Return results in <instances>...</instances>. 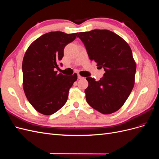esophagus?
<instances>
[{
    "mask_svg": "<svg viewBox=\"0 0 159 159\" xmlns=\"http://www.w3.org/2000/svg\"><path fill=\"white\" fill-rule=\"evenodd\" d=\"M78 78L80 79H80H82L83 77H81L80 75H78Z\"/></svg>",
    "mask_w": 159,
    "mask_h": 159,
    "instance_id": "esophagus-1",
    "label": "esophagus"
}]
</instances>
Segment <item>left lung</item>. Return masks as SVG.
Here are the masks:
<instances>
[{"label": "left lung", "instance_id": "1", "mask_svg": "<svg viewBox=\"0 0 159 159\" xmlns=\"http://www.w3.org/2000/svg\"><path fill=\"white\" fill-rule=\"evenodd\" d=\"M89 59L103 68L100 80L88 77L85 89L90 106L103 114H111L121 108L134 84L136 63L131 48L121 37L107 30L78 33Z\"/></svg>", "mask_w": 159, "mask_h": 159}]
</instances>
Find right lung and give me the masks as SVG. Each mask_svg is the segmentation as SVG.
Wrapping results in <instances>:
<instances>
[{
  "label": "right lung",
  "mask_w": 159,
  "mask_h": 159,
  "mask_svg": "<svg viewBox=\"0 0 159 159\" xmlns=\"http://www.w3.org/2000/svg\"><path fill=\"white\" fill-rule=\"evenodd\" d=\"M78 33L57 31L41 36L28 47L22 61L23 89L32 107L38 112L50 115L64 106L69 89L78 75L57 73L64 49ZM61 66L62 64H60Z\"/></svg>",
  "instance_id": "right-lung-1"
}]
</instances>
